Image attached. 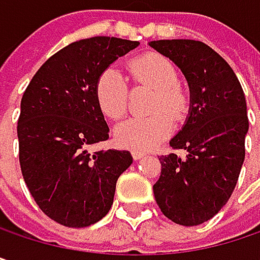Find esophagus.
<instances>
[{"mask_svg":"<svg viewBox=\"0 0 260 260\" xmlns=\"http://www.w3.org/2000/svg\"><path fill=\"white\" fill-rule=\"evenodd\" d=\"M144 155H146L144 152H138V150H134V152H132V158H134L135 161H137V159H141Z\"/></svg>","mask_w":260,"mask_h":260,"instance_id":"esophagus-1","label":"esophagus"}]
</instances>
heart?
Returning a JSON list of instances; mask_svg holds the SVG:
<instances>
[{
	"instance_id": "obj_1",
	"label": "heart",
	"mask_w": 260,
	"mask_h": 260,
	"mask_svg": "<svg viewBox=\"0 0 260 260\" xmlns=\"http://www.w3.org/2000/svg\"><path fill=\"white\" fill-rule=\"evenodd\" d=\"M137 87L155 90L146 117H132L114 129L116 143L134 150H149L166 140L173 129V120L182 122L189 111V94L181 87L176 66L158 52H146L128 63ZM94 99L101 113L110 120L122 119L129 107V84L122 72L105 68L94 82Z\"/></svg>"
}]
</instances>
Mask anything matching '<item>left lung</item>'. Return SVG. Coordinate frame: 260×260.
Segmentation results:
<instances>
[{
    "mask_svg": "<svg viewBox=\"0 0 260 260\" xmlns=\"http://www.w3.org/2000/svg\"><path fill=\"white\" fill-rule=\"evenodd\" d=\"M150 46L181 68L191 93L189 117L170 141L188 155L159 156L155 200L169 220L197 226L218 214L236 186L248 131L245 96L234 69L206 43L173 39Z\"/></svg>",
    "mask_w": 260,
    "mask_h": 260,
    "instance_id": "1",
    "label": "left lung"
}]
</instances>
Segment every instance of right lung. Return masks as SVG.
<instances>
[{"mask_svg": "<svg viewBox=\"0 0 260 260\" xmlns=\"http://www.w3.org/2000/svg\"><path fill=\"white\" fill-rule=\"evenodd\" d=\"M140 43L117 37L74 42L49 57L29 81L18 119L19 162L37 206L68 228L102 220L116 182L132 164L128 150H98L108 125L94 99L99 74Z\"/></svg>", "mask_w": 260, "mask_h": 260, "instance_id": "right-lung-1", "label": "right lung"}]
</instances>
